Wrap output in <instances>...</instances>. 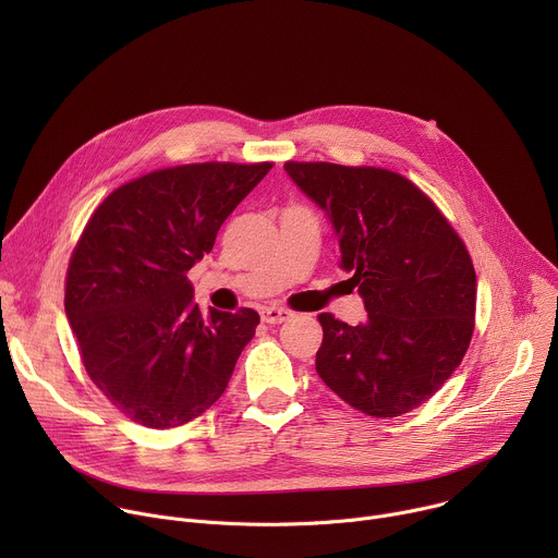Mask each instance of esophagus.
Instances as JSON below:
<instances>
[{
  "mask_svg": "<svg viewBox=\"0 0 558 558\" xmlns=\"http://www.w3.org/2000/svg\"><path fill=\"white\" fill-rule=\"evenodd\" d=\"M260 317L267 323V325H280L284 320H289L291 317V311L284 308V306H265L260 311Z\"/></svg>",
  "mask_w": 558,
  "mask_h": 558,
  "instance_id": "1",
  "label": "esophagus"
}]
</instances>
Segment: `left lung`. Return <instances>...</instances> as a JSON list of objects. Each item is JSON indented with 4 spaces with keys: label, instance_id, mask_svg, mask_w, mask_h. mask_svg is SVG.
Here are the masks:
<instances>
[{
    "label": "left lung",
    "instance_id": "left-lung-1",
    "mask_svg": "<svg viewBox=\"0 0 558 558\" xmlns=\"http://www.w3.org/2000/svg\"><path fill=\"white\" fill-rule=\"evenodd\" d=\"M284 170L327 214L340 267L368 313L357 327L317 315V375L373 417L422 407L461 364L474 329L476 276L461 238L395 172L293 161Z\"/></svg>",
    "mask_w": 558,
    "mask_h": 558
}]
</instances>
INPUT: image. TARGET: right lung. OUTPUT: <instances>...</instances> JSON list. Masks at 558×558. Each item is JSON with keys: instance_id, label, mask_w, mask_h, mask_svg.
Listing matches in <instances>:
<instances>
[{"instance_id": "obj_1", "label": "right lung", "mask_w": 558, "mask_h": 558, "mask_svg": "<svg viewBox=\"0 0 558 558\" xmlns=\"http://www.w3.org/2000/svg\"><path fill=\"white\" fill-rule=\"evenodd\" d=\"M271 163H192L114 190L72 252L65 315L97 388L132 422L174 428L225 392L254 308L205 315L187 271Z\"/></svg>"}]
</instances>
